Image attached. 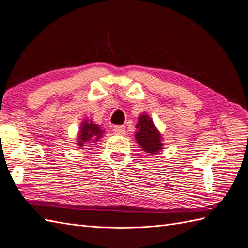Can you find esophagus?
Listing matches in <instances>:
<instances>
[{"mask_svg": "<svg viewBox=\"0 0 248 248\" xmlns=\"http://www.w3.org/2000/svg\"><path fill=\"white\" fill-rule=\"evenodd\" d=\"M113 131H114L115 134L124 135L125 133V127H124V125H115Z\"/></svg>", "mask_w": 248, "mask_h": 248, "instance_id": "34e87169", "label": "esophagus"}]
</instances>
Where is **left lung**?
I'll return each instance as SVG.
<instances>
[{
    "label": "left lung",
    "instance_id": "8db88e82",
    "mask_svg": "<svg viewBox=\"0 0 248 248\" xmlns=\"http://www.w3.org/2000/svg\"><path fill=\"white\" fill-rule=\"evenodd\" d=\"M136 129H138L135 133L136 141L147 154L150 155H157V152L163 149L164 144L162 143V134L155 128L154 121L148 115H140Z\"/></svg>",
    "mask_w": 248,
    "mask_h": 248
}]
</instances>
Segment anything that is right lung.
Segmentation results:
<instances>
[{"label": "right lung", "instance_id": "1", "mask_svg": "<svg viewBox=\"0 0 248 248\" xmlns=\"http://www.w3.org/2000/svg\"><path fill=\"white\" fill-rule=\"evenodd\" d=\"M103 130L99 127L98 124L89 119H85L81 124V129L80 132H78V147H84L87 145H92L91 143H96V141H99V140L101 139V136L103 134Z\"/></svg>", "mask_w": 248, "mask_h": 248}]
</instances>
